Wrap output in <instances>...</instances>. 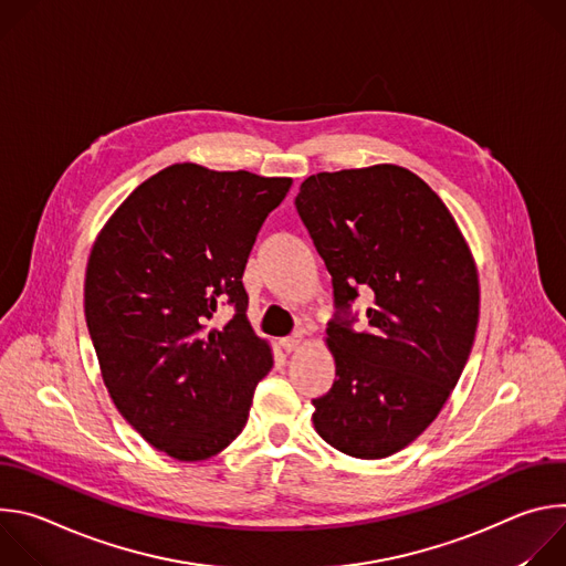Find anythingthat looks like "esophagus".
I'll use <instances>...</instances> for the list:
<instances>
[{"label": "esophagus", "mask_w": 566, "mask_h": 566, "mask_svg": "<svg viewBox=\"0 0 566 566\" xmlns=\"http://www.w3.org/2000/svg\"><path fill=\"white\" fill-rule=\"evenodd\" d=\"M280 345H282V349H284L286 354H291V352H297V349L304 345V336H302V334H293V336H286V338H282V340H280Z\"/></svg>", "instance_id": "34e87169"}]
</instances>
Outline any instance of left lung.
Returning a JSON list of instances; mask_svg holds the SVG:
<instances>
[{"label":"left lung","instance_id":"left-lung-1","mask_svg":"<svg viewBox=\"0 0 566 566\" xmlns=\"http://www.w3.org/2000/svg\"><path fill=\"white\" fill-rule=\"evenodd\" d=\"M295 208L332 273V389L313 398L315 432L356 459L410 446L461 378L479 322V275L465 239L415 172L380 164L304 179ZM373 297L367 333L346 319Z\"/></svg>","mask_w":566,"mask_h":566}]
</instances>
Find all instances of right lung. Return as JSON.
Here are the masks:
<instances>
[{
	"mask_svg": "<svg viewBox=\"0 0 566 566\" xmlns=\"http://www.w3.org/2000/svg\"><path fill=\"white\" fill-rule=\"evenodd\" d=\"M291 184L175 164L143 181L94 241L85 317L105 387L123 419L172 459L228 448L273 367L241 275ZM221 303L235 315L210 328Z\"/></svg>",
	"mask_w": 566,
	"mask_h": 566,
	"instance_id": "1",
	"label": "right lung"
}]
</instances>
